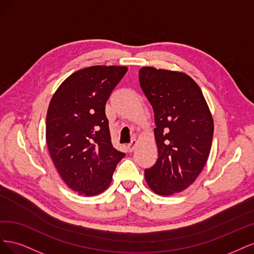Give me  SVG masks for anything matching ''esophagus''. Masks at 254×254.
Masks as SVG:
<instances>
[{"label": "esophagus", "instance_id": "1", "mask_svg": "<svg viewBox=\"0 0 254 254\" xmlns=\"http://www.w3.org/2000/svg\"><path fill=\"white\" fill-rule=\"evenodd\" d=\"M135 146H136V140L135 139H133L131 142H130L129 144H128V150L131 152V151H133L134 150V148H135Z\"/></svg>", "mask_w": 254, "mask_h": 254}]
</instances>
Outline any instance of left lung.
Here are the masks:
<instances>
[{
  "label": "left lung",
  "instance_id": "obj_1",
  "mask_svg": "<svg viewBox=\"0 0 254 254\" xmlns=\"http://www.w3.org/2000/svg\"><path fill=\"white\" fill-rule=\"evenodd\" d=\"M140 87L155 113L158 160L145 170L155 193L168 196L193 183L209 158L214 124L202 92L181 72L141 67Z\"/></svg>",
  "mask_w": 254,
  "mask_h": 254
}]
</instances>
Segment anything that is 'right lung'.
<instances>
[{"label": "right lung", "instance_id": "1", "mask_svg": "<svg viewBox=\"0 0 254 254\" xmlns=\"http://www.w3.org/2000/svg\"><path fill=\"white\" fill-rule=\"evenodd\" d=\"M126 66L94 65L67 77L52 97L47 143L57 172L68 188L86 196L109 187L125 153L113 147L105 106Z\"/></svg>", "mask_w": 254, "mask_h": 254}]
</instances>
